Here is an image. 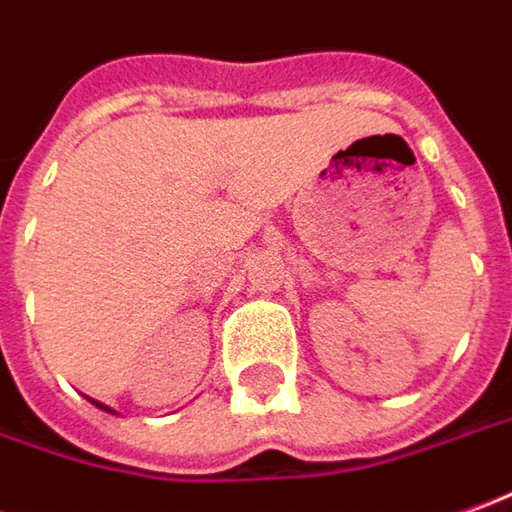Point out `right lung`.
Returning a JSON list of instances; mask_svg holds the SVG:
<instances>
[{"label":"right lung","mask_w":512,"mask_h":512,"mask_svg":"<svg viewBox=\"0 0 512 512\" xmlns=\"http://www.w3.org/2000/svg\"><path fill=\"white\" fill-rule=\"evenodd\" d=\"M88 401H91V404H97V407H100V410H105V412H114V410H111V407H105V404H100V401H94V398H88Z\"/></svg>","instance_id":"right-lung-1"}]
</instances>
